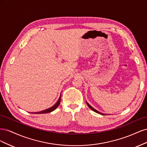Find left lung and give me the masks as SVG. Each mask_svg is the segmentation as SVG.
Masks as SVG:
<instances>
[{"instance_id": "1", "label": "left lung", "mask_w": 147, "mask_h": 147, "mask_svg": "<svg viewBox=\"0 0 147 147\" xmlns=\"http://www.w3.org/2000/svg\"><path fill=\"white\" fill-rule=\"evenodd\" d=\"M86 104H87V105H88V106L89 107H90L92 110H93V111H94V112H96V113H99V114H100V115H106V114H104V113H100V112H98V111H97V110H96V109H94V108H92V107L90 105V104H89L88 103V102H86Z\"/></svg>"}]
</instances>
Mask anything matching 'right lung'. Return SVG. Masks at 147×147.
Here are the masks:
<instances>
[{"instance_id":"right-lung-1","label":"right lung","mask_w":147,"mask_h":147,"mask_svg":"<svg viewBox=\"0 0 147 147\" xmlns=\"http://www.w3.org/2000/svg\"><path fill=\"white\" fill-rule=\"evenodd\" d=\"M61 94L60 95V97H59V99H58V100L57 101V102L56 103L53 105V106H52L51 107H50V108H49V109H46V110H43V111H40V112H35V113H35V114H42V113H50V112H53V111H54L57 107L59 106V104H60V101H61Z\"/></svg>"}]
</instances>
